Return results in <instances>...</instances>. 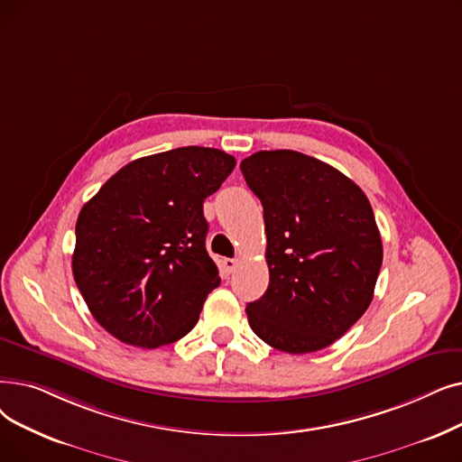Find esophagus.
<instances>
[{
	"label": "esophagus",
	"instance_id": "34e87169",
	"mask_svg": "<svg viewBox=\"0 0 462 462\" xmlns=\"http://www.w3.org/2000/svg\"><path fill=\"white\" fill-rule=\"evenodd\" d=\"M225 270L228 272V273H232L236 268H237V264H239V260L237 258H225Z\"/></svg>",
	"mask_w": 462,
	"mask_h": 462
}]
</instances>
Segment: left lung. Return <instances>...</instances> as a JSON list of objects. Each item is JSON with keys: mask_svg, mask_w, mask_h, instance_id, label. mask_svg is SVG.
Listing matches in <instances>:
<instances>
[{"mask_svg": "<svg viewBox=\"0 0 462 462\" xmlns=\"http://www.w3.org/2000/svg\"><path fill=\"white\" fill-rule=\"evenodd\" d=\"M264 208L270 285L247 304L253 332L304 355L342 337L368 310L383 247L366 194L349 177L296 151L242 160Z\"/></svg>", "mask_w": 462, "mask_h": 462, "instance_id": "8db88e82", "label": "left lung"}]
</instances>
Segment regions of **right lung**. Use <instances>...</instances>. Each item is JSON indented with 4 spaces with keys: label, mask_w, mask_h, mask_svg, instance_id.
Listing matches in <instances>:
<instances>
[{
    "label": "right lung",
    "mask_w": 462,
    "mask_h": 462,
    "mask_svg": "<svg viewBox=\"0 0 462 462\" xmlns=\"http://www.w3.org/2000/svg\"><path fill=\"white\" fill-rule=\"evenodd\" d=\"M236 158L179 147L137 158L83 206L71 268L85 302L123 344L154 349L187 336L218 287L204 199Z\"/></svg>",
    "instance_id": "1"
}]
</instances>
